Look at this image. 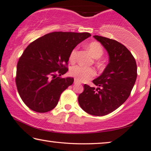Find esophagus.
I'll return each instance as SVG.
<instances>
[{
	"label": "esophagus",
	"mask_w": 151,
	"mask_h": 151,
	"mask_svg": "<svg viewBox=\"0 0 151 151\" xmlns=\"http://www.w3.org/2000/svg\"><path fill=\"white\" fill-rule=\"evenodd\" d=\"M74 83H75V84H81V83L76 79H75V82Z\"/></svg>",
	"instance_id": "esophagus-1"
}]
</instances>
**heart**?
<instances>
[{
  "mask_svg": "<svg viewBox=\"0 0 151 151\" xmlns=\"http://www.w3.org/2000/svg\"><path fill=\"white\" fill-rule=\"evenodd\" d=\"M87 48L94 58H99L103 55V50L101 44L97 42H91L87 46ZM76 49H74L70 55L69 59L71 62H74L76 59ZM70 73L73 76L76 80L79 81H86L92 78L96 75V71L92 68L85 67L82 65H75L71 68Z\"/></svg>",
  "mask_w": 151,
  "mask_h": 151,
  "instance_id": "b5f03b06",
  "label": "heart"
}]
</instances>
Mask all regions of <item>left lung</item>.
Here are the masks:
<instances>
[{
	"label": "left lung",
	"mask_w": 151,
	"mask_h": 151,
	"mask_svg": "<svg viewBox=\"0 0 151 151\" xmlns=\"http://www.w3.org/2000/svg\"><path fill=\"white\" fill-rule=\"evenodd\" d=\"M109 55V63L93 80L96 88L84 85L78 101L82 109L93 116H105L122 105L131 94L137 78V65L131 52L114 40L93 36Z\"/></svg>",
	"instance_id": "8db88e82"
}]
</instances>
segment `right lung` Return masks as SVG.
Here are the masks:
<instances>
[{
  "label": "right lung",
  "mask_w": 151,
  "mask_h": 151,
  "mask_svg": "<svg viewBox=\"0 0 151 151\" xmlns=\"http://www.w3.org/2000/svg\"><path fill=\"white\" fill-rule=\"evenodd\" d=\"M89 33L52 32L31 43L17 65L16 83L22 101L34 111L44 113L56 107L73 77L60 78L68 71L70 55Z\"/></svg>",
  "instance_id": "1"
}]
</instances>
